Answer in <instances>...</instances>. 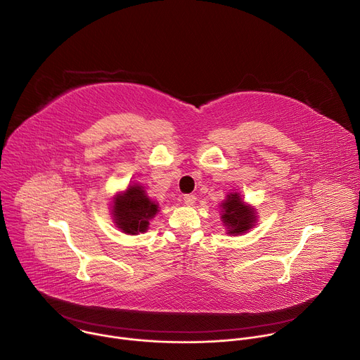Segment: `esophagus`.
Segmentation results:
<instances>
[{
    "label": "esophagus",
    "mask_w": 360,
    "mask_h": 360,
    "mask_svg": "<svg viewBox=\"0 0 360 360\" xmlns=\"http://www.w3.org/2000/svg\"><path fill=\"white\" fill-rule=\"evenodd\" d=\"M184 202L188 207H192V205L196 202V196L195 195H184Z\"/></svg>",
    "instance_id": "esophagus-1"
}]
</instances>
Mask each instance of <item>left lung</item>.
<instances>
[{
    "mask_svg": "<svg viewBox=\"0 0 360 360\" xmlns=\"http://www.w3.org/2000/svg\"><path fill=\"white\" fill-rule=\"evenodd\" d=\"M219 207L221 221L224 226H226V233L232 236L246 233L258 221V214L255 208L242 199L239 192L228 193Z\"/></svg>",
    "mask_w": 360,
    "mask_h": 360,
    "instance_id": "left-lung-1",
    "label": "left lung"
}]
</instances>
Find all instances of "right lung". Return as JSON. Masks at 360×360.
<instances>
[{"label": "right lung", "instance_id": "right-lung-1", "mask_svg": "<svg viewBox=\"0 0 360 360\" xmlns=\"http://www.w3.org/2000/svg\"><path fill=\"white\" fill-rule=\"evenodd\" d=\"M112 221L121 232L138 235L148 231L149 221L160 212L158 202L152 200L139 184L128 185L112 196Z\"/></svg>", "mask_w": 360, "mask_h": 360}]
</instances>
